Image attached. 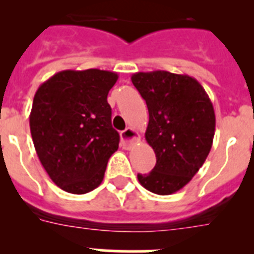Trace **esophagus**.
Instances as JSON below:
<instances>
[{
  "mask_svg": "<svg viewBox=\"0 0 254 254\" xmlns=\"http://www.w3.org/2000/svg\"><path fill=\"white\" fill-rule=\"evenodd\" d=\"M121 138H122L123 146L129 147L132 146L134 142H138L140 141V134L138 132H136L132 128H126L125 131L121 133Z\"/></svg>",
  "mask_w": 254,
  "mask_h": 254,
  "instance_id": "esophagus-1",
  "label": "esophagus"
}]
</instances>
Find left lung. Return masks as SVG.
<instances>
[{"instance_id":"8db88e82","label":"left lung","mask_w":254,"mask_h":254,"mask_svg":"<svg viewBox=\"0 0 254 254\" xmlns=\"http://www.w3.org/2000/svg\"><path fill=\"white\" fill-rule=\"evenodd\" d=\"M132 84L146 102L149 125L145 138L156 164L137 174L143 188L167 196L182 190L205 163L215 134V112L196 78L168 71L136 72Z\"/></svg>"}]
</instances>
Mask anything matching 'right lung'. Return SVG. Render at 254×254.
<instances>
[{
    "label": "right lung",
    "instance_id": "add662e5",
    "mask_svg": "<svg viewBox=\"0 0 254 254\" xmlns=\"http://www.w3.org/2000/svg\"><path fill=\"white\" fill-rule=\"evenodd\" d=\"M111 71L66 69L38 87L29 122L35 151L49 178L68 193L84 194L104 178L120 133L112 127Z\"/></svg>",
    "mask_w": 254,
    "mask_h": 254
}]
</instances>
